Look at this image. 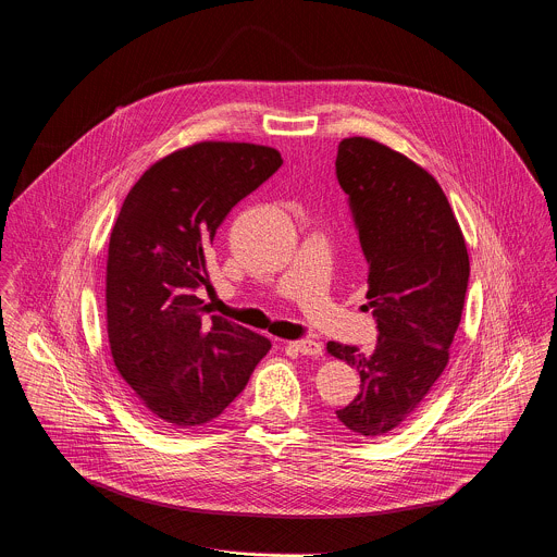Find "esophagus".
I'll list each match as a JSON object with an SVG mask.
<instances>
[{
	"instance_id": "esophagus-1",
	"label": "esophagus",
	"mask_w": 557,
	"mask_h": 557,
	"mask_svg": "<svg viewBox=\"0 0 557 557\" xmlns=\"http://www.w3.org/2000/svg\"><path fill=\"white\" fill-rule=\"evenodd\" d=\"M301 356H319L321 351H323V347H321V343H317V341H312V338H304V341H293L290 343Z\"/></svg>"
}]
</instances>
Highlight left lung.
<instances>
[{
    "label": "left lung",
    "instance_id": "left-lung-1",
    "mask_svg": "<svg viewBox=\"0 0 557 557\" xmlns=\"http://www.w3.org/2000/svg\"><path fill=\"white\" fill-rule=\"evenodd\" d=\"M336 176L369 264L367 308L379 323L372 354L325 345L360 374V394L336 418L356 435L381 437L413 416L448 364L470 277L468 247L440 183L407 154L345 137Z\"/></svg>",
    "mask_w": 557,
    "mask_h": 557
}]
</instances>
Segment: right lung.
<instances>
[{
  "label": "right lung",
  "instance_id": "add662e5",
  "mask_svg": "<svg viewBox=\"0 0 557 557\" xmlns=\"http://www.w3.org/2000/svg\"><path fill=\"white\" fill-rule=\"evenodd\" d=\"M282 165L271 146L197 141L154 161L109 238L107 334L137 403L174 429L206 426L245 389L271 341L203 317L208 249L232 208Z\"/></svg>",
  "mask_w": 557,
  "mask_h": 557
}]
</instances>
